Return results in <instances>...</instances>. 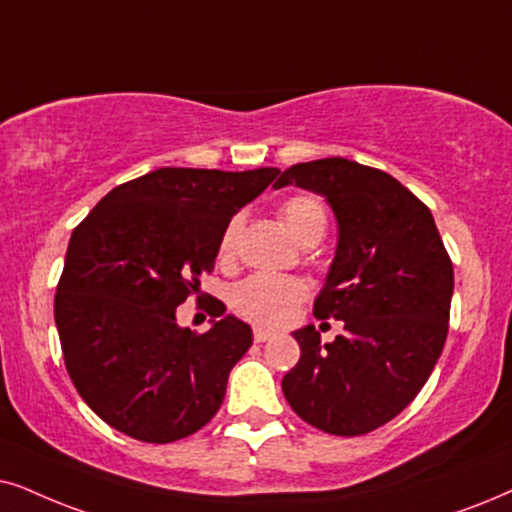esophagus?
Returning a JSON list of instances; mask_svg holds the SVG:
<instances>
[{
  "label": "esophagus",
  "instance_id": "obj_1",
  "mask_svg": "<svg viewBox=\"0 0 512 512\" xmlns=\"http://www.w3.org/2000/svg\"><path fill=\"white\" fill-rule=\"evenodd\" d=\"M252 338H255V342H267L274 338V333L264 331V328H255V331H252Z\"/></svg>",
  "mask_w": 512,
  "mask_h": 512
}]
</instances>
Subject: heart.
Segmentation results:
<instances>
[{"label":"heart","instance_id":"obj_1","mask_svg":"<svg viewBox=\"0 0 512 512\" xmlns=\"http://www.w3.org/2000/svg\"><path fill=\"white\" fill-rule=\"evenodd\" d=\"M281 219L286 229L293 234L297 243L304 236L314 234V231L326 229V210L323 203L314 196H293L281 205ZM238 236V219H231L229 226L224 229L219 250L222 255H229L234 250ZM307 290L300 281L286 276L274 274H255L248 276L245 281L238 283L231 293V307L236 309L243 319L260 326H283L293 319L297 304Z\"/></svg>","mask_w":512,"mask_h":512}]
</instances>
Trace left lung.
Here are the masks:
<instances>
[{
    "instance_id": "1",
    "label": "left lung",
    "mask_w": 512,
    "mask_h": 512,
    "mask_svg": "<svg viewBox=\"0 0 512 512\" xmlns=\"http://www.w3.org/2000/svg\"><path fill=\"white\" fill-rule=\"evenodd\" d=\"M290 184L326 198L338 219L314 316L345 321L347 333L321 342L314 326L295 331L300 361L283 394L328 435H366L428 383L449 333L454 264L432 212L383 170L323 158L288 167L274 189Z\"/></svg>"
}]
</instances>
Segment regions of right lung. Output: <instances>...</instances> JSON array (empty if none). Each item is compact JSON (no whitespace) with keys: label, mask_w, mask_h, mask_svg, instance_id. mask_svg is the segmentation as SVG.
<instances>
[{"label":"right lung","mask_w":512,"mask_h":512,"mask_svg":"<svg viewBox=\"0 0 512 512\" xmlns=\"http://www.w3.org/2000/svg\"><path fill=\"white\" fill-rule=\"evenodd\" d=\"M278 172L160 167L115 186L73 231L54 319L75 390L111 428L167 444L219 411L250 326L212 300V328L196 335L177 307L200 300L231 217Z\"/></svg>","instance_id":"obj_1"}]
</instances>
